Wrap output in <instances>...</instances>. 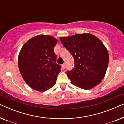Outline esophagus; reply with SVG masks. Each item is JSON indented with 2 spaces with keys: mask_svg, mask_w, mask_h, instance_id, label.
<instances>
[{
  "mask_svg": "<svg viewBox=\"0 0 124 124\" xmlns=\"http://www.w3.org/2000/svg\"><path fill=\"white\" fill-rule=\"evenodd\" d=\"M65 64H62V69H65Z\"/></svg>",
  "mask_w": 124,
  "mask_h": 124,
  "instance_id": "esophagus-1",
  "label": "esophagus"
}]
</instances>
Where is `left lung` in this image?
I'll use <instances>...</instances> for the list:
<instances>
[{
  "label": "left lung",
  "mask_w": 124,
  "mask_h": 124,
  "mask_svg": "<svg viewBox=\"0 0 124 124\" xmlns=\"http://www.w3.org/2000/svg\"><path fill=\"white\" fill-rule=\"evenodd\" d=\"M60 39L74 60V68L67 72L72 84L85 90L99 84L109 62L108 51L102 42L88 33L61 37Z\"/></svg>",
  "instance_id": "8db88e82"
}]
</instances>
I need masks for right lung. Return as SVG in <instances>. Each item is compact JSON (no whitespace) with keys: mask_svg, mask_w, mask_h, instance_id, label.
Instances as JSON below:
<instances>
[{"mask_svg":"<svg viewBox=\"0 0 124 124\" xmlns=\"http://www.w3.org/2000/svg\"><path fill=\"white\" fill-rule=\"evenodd\" d=\"M57 39L50 35H39L22 47L18 65L25 82L35 90L45 91L55 84L62 67L56 62L54 48Z\"/></svg>","mask_w":124,"mask_h":124,"instance_id":"obj_1","label":"right lung"}]
</instances>
